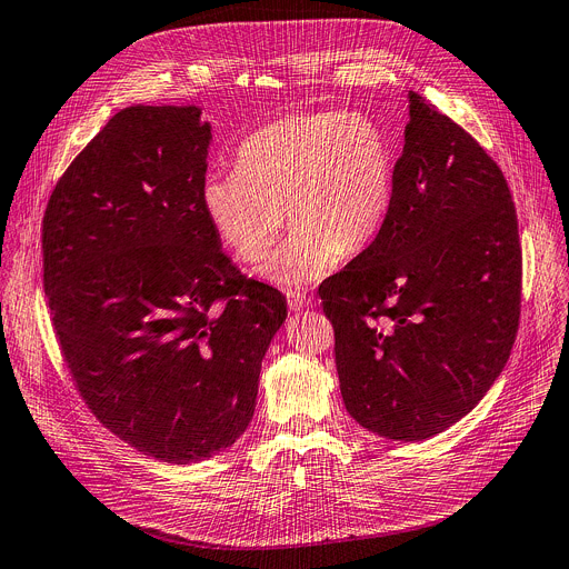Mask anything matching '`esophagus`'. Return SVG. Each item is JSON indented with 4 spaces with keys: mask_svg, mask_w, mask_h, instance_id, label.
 I'll return each instance as SVG.
<instances>
[{
    "mask_svg": "<svg viewBox=\"0 0 569 569\" xmlns=\"http://www.w3.org/2000/svg\"><path fill=\"white\" fill-rule=\"evenodd\" d=\"M287 300H289V308L293 312L308 308V305L312 302V298L308 293H302V291H287Z\"/></svg>",
    "mask_w": 569,
    "mask_h": 569,
    "instance_id": "1",
    "label": "esophagus"
}]
</instances>
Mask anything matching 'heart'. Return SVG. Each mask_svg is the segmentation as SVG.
I'll use <instances>...</instances> for the list:
<instances>
[{
  "instance_id": "1",
  "label": "heart",
  "mask_w": 569,
  "mask_h": 569,
  "mask_svg": "<svg viewBox=\"0 0 569 569\" xmlns=\"http://www.w3.org/2000/svg\"><path fill=\"white\" fill-rule=\"evenodd\" d=\"M237 170L209 172L200 198L216 234L241 261L284 289L330 276L382 230L395 193V150L385 129L358 111H300L246 137Z\"/></svg>"
}]
</instances>
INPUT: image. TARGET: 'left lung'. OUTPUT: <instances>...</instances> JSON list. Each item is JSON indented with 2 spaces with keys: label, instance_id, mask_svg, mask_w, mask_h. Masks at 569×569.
Returning a JSON list of instances; mask_svg holds the SVG:
<instances>
[{
  "label": "left lung",
  "instance_id": "left-lung-1",
  "mask_svg": "<svg viewBox=\"0 0 569 569\" xmlns=\"http://www.w3.org/2000/svg\"><path fill=\"white\" fill-rule=\"evenodd\" d=\"M408 100L385 226L319 296L348 415L421 442L469 415L503 371L521 248L501 168L449 116L415 91Z\"/></svg>",
  "mask_w": 569,
  "mask_h": 569
}]
</instances>
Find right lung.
I'll use <instances>...</instances> for the list:
<instances>
[{"label": "right lung", "mask_w": 569, "mask_h": 569, "mask_svg": "<svg viewBox=\"0 0 569 569\" xmlns=\"http://www.w3.org/2000/svg\"><path fill=\"white\" fill-rule=\"evenodd\" d=\"M200 107H127L57 182L42 284L81 399L122 442L209 460L248 428L284 296L241 276L202 207Z\"/></svg>", "instance_id": "right-lung-1"}]
</instances>
